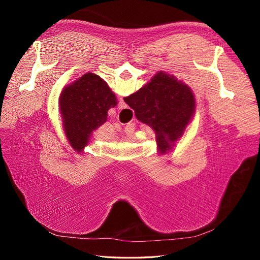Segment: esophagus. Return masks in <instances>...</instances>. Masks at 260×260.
Segmentation results:
<instances>
[{"instance_id": "obj_1", "label": "esophagus", "mask_w": 260, "mask_h": 260, "mask_svg": "<svg viewBox=\"0 0 260 260\" xmlns=\"http://www.w3.org/2000/svg\"><path fill=\"white\" fill-rule=\"evenodd\" d=\"M118 107H119L120 109L127 107V105H125V103H124V101H123V99H122V98H120V99H119V104H118Z\"/></svg>"}]
</instances>
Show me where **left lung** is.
I'll return each mask as SVG.
<instances>
[{"mask_svg":"<svg viewBox=\"0 0 260 260\" xmlns=\"http://www.w3.org/2000/svg\"><path fill=\"white\" fill-rule=\"evenodd\" d=\"M118 104L115 93L102 78L86 73L62 88L58 106L69 144L80 154L93 131L107 120V112Z\"/></svg>","mask_w":260,"mask_h":260,"instance_id":"obj_1","label":"left lung"}]
</instances>
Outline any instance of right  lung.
I'll use <instances>...</instances> for the list:
<instances>
[{"instance_id": "1", "label": "right lung", "mask_w": 260, "mask_h": 260, "mask_svg": "<svg viewBox=\"0 0 260 260\" xmlns=\"http://www.w3.org/2000/svg\"><path fill=\"white\" fill-rule=\"evenodd\" d=\"M137 119L151 127L157 152L168 154L193 120L196 101L190 86L166 72H158L139 91L123 99Z\"/></svg>"}]
</instances>
